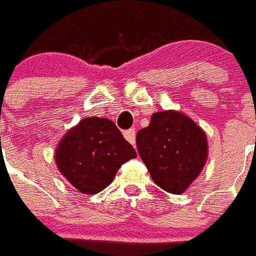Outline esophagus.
I'll use <instances>...</instances> for the list:
<instances>
[{
	"label": "esophagus",
	"instance_id": "1",
	"mask_svg": "<svg viewBox=\"0 0 256 256\" xmlns=\"http://www.w3.org/2000/svg\"><path fill=\"white\" fill-rule=\"evenodd\" d=\"M124 138H126L130 144H134L135 146V142H136V132L135 130H128L124 132Z\"/></svg>",
	"mask_w": 256,
	"mask_h": 256
}]
</instances>
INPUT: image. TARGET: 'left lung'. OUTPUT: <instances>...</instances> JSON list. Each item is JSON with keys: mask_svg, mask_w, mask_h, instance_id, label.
<instances>
[{"mask_svg": "<svg viewBox=\"0 0 256 256\" xmlns=\"http://www.w3.org/2000/svg\"><path fill=\"white\" fill-rule=\"evenodd\" d=\"M136 146L154 182L172 194L189 189L208 159L206 134L176 110L154 113L138 132Z\"/></svg>", "mask_w": 256, "mask_h": 256, "instance_id": "left-lung-1", "label": "left lung"}]
</instances>
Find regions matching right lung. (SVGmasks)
<instances>
[{"mask_svg": "<svg viewBox=\"0 0 256 256\" xmlns=\"http://www.w3.org/2000/svg\"><path fill=\"white\" fill-rule=\"evenodd\" d=\"M134 158L135 150L116 124L101 117L82 118L67 130L55 150L58 170L84 194L105 189L121 164Z\"/></svg>", "mask_w": 256, "mask_h": 256, "instance_id": "add662e5", "label": "right lung"}]
</instances>
